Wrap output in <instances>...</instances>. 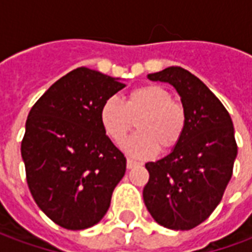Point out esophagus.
Instances as JSON below:
<instances>
[{
  "mask_svg": "<svg viewBox=\"0 0 252 252\" xmlns=\"http://www.w3.org/2000/svg\"><path fill=\"white\" fill-rule=\"evenodd\" d=\"M137 165H138V162H137V161H134V159H131V158H127V162H126V166H127V169L134 168V166H137Z\"/></svg>",
  "mask_w": 252,
  "mask_h": 252,
  "instance_id": "obj_1",
  "label": "esophagus"
}]
</instances>
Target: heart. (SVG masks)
<instances>
[{
  "mask_svg": "<svg viewBox=\"0 0 252 252\" xmlns=\"http://www.w3.org/2000/svg\"><path fill=\"white\" fill-rule=\"evenodd\" d=\"M104 133L117 146L124 145L135 122L139 133L126 144L131 156L146 158L179 144L187 127V111L181 102L158 84H145L131 90L124 103L108 98L99 111Z\"/></svg>",
  "mask_w": 252,
  "mask_h": 252,
  "instance_id": "b5f03b06",
  "label": "heart"
}]
</instances>
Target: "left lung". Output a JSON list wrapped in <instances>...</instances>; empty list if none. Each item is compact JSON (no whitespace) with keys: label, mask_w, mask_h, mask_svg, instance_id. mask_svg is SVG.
I'll return each instance as SVG.
<instances>
[{"label":"left lung","mask_w":252,"mask_h":252,"mask_svg":"<svg viewBox=\"0 0 252 252\" xmlns=\"http://www.w3.org/2000/svg\"><path fill=\"white\" fill-rule=\"evenodd\" d=\"M148 79L166 82L187 111L184 135L173 152L148 162L144 201L153 219L169 229L187 231L201 224L219 205L238 154L234 125L215 94L181 67H168Z\"/></svg>","instance_id":"1"}]
</instances>
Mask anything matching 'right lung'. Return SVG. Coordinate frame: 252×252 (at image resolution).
I'll return each mask as SVG.
<instances>
[{
	"instance_id": "add662e5",
	"label": "right lung",
	"mask_w": 252,
	"mask_h": 252,
	"mask_svg": "<svg viewBox=\"0 0 252 252\" xmlns=\"http://www.w3.org/2000/svg\"><path fill=\"white\" fill-rule=\"evenodd\" d=\"M126 84L79 67L53 83L28 114L21 156L38 208L60 227L84 229L107 212L126 157L104 133L99 111Z\"/></svg>"
}]
</instances>
